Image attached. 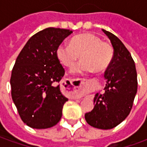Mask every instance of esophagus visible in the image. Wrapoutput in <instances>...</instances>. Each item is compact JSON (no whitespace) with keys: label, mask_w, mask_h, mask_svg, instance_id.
Segmentation results:
<instances>
[{"label":"esophagus","mask_w":147,"mask_h":147,"mask_svg":"<svg viewBox=\"0 0 147 147\" xmlns=\"http://www.w3.org/2000/svg\"><path fill=\"white\" fill-rule=\"evenodd\" d=\"M69 86H71V88H68V89L65 91L67 95L72 98H81L83 94V85H88V81L85 80H70L67 82ZM73 83H77V85H79L78 87L74 86L73 85Z\"/></svg>","instance_id":"34e87169"}]
</instances>
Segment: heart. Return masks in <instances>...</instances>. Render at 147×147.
<instances>
[{
    "label": "heart",
    "mask_w": 147,
    "mask_h": 147,
    "mask_svg": "<svg viewBox=\"0 0 147 147\" xmlns=\"http://www.w3.org/2000/svg\"><path fill=\"white\" fill-rule=\"evenodd\" d=\"M57 55L61 64L67 67H72L80 55L82 60L71 69L73 73L91 70L99 73L106 70L112 63L113 48L110 43L103 42L94 34L84 33L74 37L70 45H59Z\"/></svg>",
    "instance_id": "heart-1"
}]
</instances>
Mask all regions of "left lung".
Instances as JSON below:
<instances>
[{
  "mask_svg": "<svg viewBox=\"0 0 147 147\" xmlns=\"http://www.w3.org/2000/svg\"><path fill=\"white\" fill-rule=\"evenodd\" d=\"M113 47V58L105 72L104 94H96L93 110L85 114L90 126L112 129L129 115L138 87L136 64L127 49L113 34L103 29Z\"/></svg>",
  "mask_w": 147,
  "mask_h": 147,
  "instance_id": "left-lung-1",
  "label": "left lung"
}]
</instances>
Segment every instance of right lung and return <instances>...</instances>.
<instances>
[{"instance_id": "obj_1", "label": "right lung", "mask_w": 147, "mask_h": 147, "mask_svg": "<svg viewBox=\"0 0 147 147\" xmlns=\"http://www.w3.org/2000/svg\"><path fill=\"white\" fill-rule=\"evenodd\" d=\"M71 33L67 29L45 28L28 40L16 58L10 79L11 98L21 120L32 128L51 127L62 117L68 99L58 84L65 71L57 50Z\"/></svg>"}]
</instances>
